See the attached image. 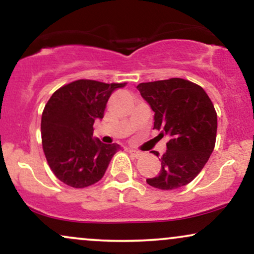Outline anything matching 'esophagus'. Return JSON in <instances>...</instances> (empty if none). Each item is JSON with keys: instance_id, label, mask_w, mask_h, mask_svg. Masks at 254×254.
Returning a JSON list of instances; mask_svg holds the SVG:
<instances>
[{"instance_id": "34e87169", "label": "esophagus", "mask_w": 254, "mask_h": 254, "mask_svg": "<svg viewBox=\"0 0 254 254\" xmlns=\"http://www.w3.org/2000/svg\"><path fill=\"white\" fill-rule=\"evenodd\" d=\"M129 151L131 154H132L133 156H136V157H139L142 155V153L141 151H138V150H136V149H129Z\"/></svg>"}]
</instances>
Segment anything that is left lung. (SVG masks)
<instances>
[{"instance_id": "1", "label": "left lung", "mask_w": 254, "mask_h": 254, "mask_svg": "<svg viewBox=\"0 0 254 254\" xmlns=\"http://www.w3.org/2000/svg\"><path fill=\"white\" fill-rule=\"evenodd\" d=\"M137 89L154 111V129L170 137L161 171L147 183L160 190L188 185L215 147L217 115L210 98L200 86L178 77L139 83Z\"/></svg>"}]
</instances>
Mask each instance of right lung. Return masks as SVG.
Masks as SVG:
<instances>
[{"label": "right lung", "instance_id": "add662e5", "mask_svg": "<svg viewBox=\"0 0 254 254\" xmlns=\"http://www.w3.org/2000/svg\"><path fill=\"white\" fill-rule=\"evenodd\" d=\"M125 83L77 80L61 87L49 99L42 115L43 150L51 171L75 189L98 183L104 177L117 143L93 138V124L104 118L110 95Z\"/></svg>", "mask_w": 254, "mask_h": 254}]
</instances>
